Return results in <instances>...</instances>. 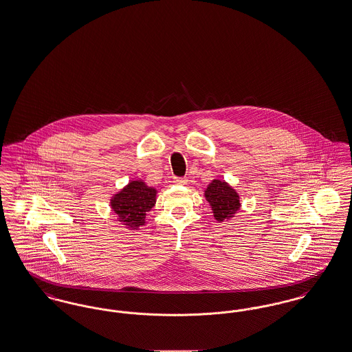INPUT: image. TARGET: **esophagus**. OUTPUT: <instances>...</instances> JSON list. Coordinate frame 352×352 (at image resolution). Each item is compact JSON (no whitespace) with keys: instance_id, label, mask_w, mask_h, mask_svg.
Returning <instances> with one entry per match:
<instances>
[{"instance_id":"obj_1","label":"esophagus","mask_w":352,"mask_h":352,"mask_svg":"<svg viewBox=\"0 0 352 352\" xmlns=\"http://www.w3.org/2000/svg\"><path fill=\"white\" fill-rule=\"evenodd\" d=\"M173 182L175 184H187V179L182 178V177H174Z\"/></svg>"}]
</instances>
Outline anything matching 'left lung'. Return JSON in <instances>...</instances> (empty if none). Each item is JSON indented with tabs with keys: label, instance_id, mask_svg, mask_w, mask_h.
<instances>
[{
	"label": "left lung",
	"instance_id": "obj_1",
	"mask_svg": "<svg viewBox=\"0 0 352 352\" xmlns=\"http://www.w3.org/2000/svg\"><path fill=\"white\" fill-rule=\"evenodd\" d=\"M204 197L212 208L214 218L219 223L224 221L226 219L232 218L236 211L240 210L239 194L224 181L214 179L207 186Z\"/></svg>",
	"mask_w": 352,
	"mask_h": 352
}]
</instances>
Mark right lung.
<instances>
[{
  "label": "right lung",
  "instance_id": "obj_1",
  "mask_svg": "<svg viewBox=\"0 0 352 352\" xmlns=\"http://www.w3.org/2000/svg\"><path fill=\"white\" fill-rule=\"evenodd\" d=\"M157 190L142 181H132L111 199V207L118 221L129 230H138L145 224L146 212L155 204Z\"/></svg>",
  "mask_w": 352,
  "mask_h": 352
}]
</instances>
